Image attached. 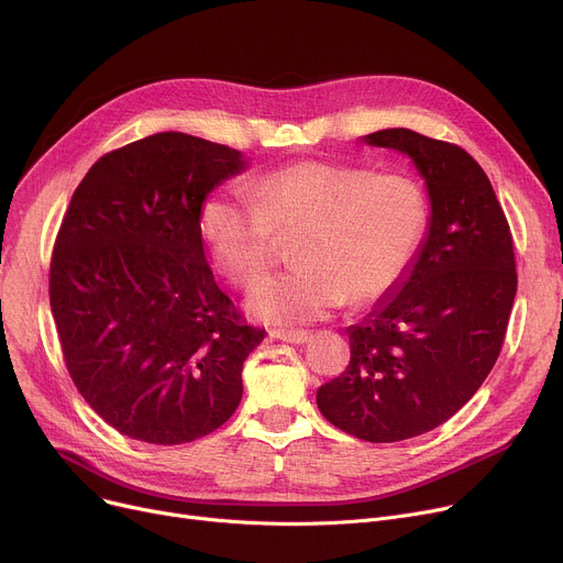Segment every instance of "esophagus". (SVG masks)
Listing matches in <instances>:
<instances>
[{"label": "esophagus", "mask_w": 563, "mask_h": 563, "mask_svg": "<svg viewBox=\"0 0 563 563\" xmlns=\"http://www.w3.org/2000/svg\"><path fill=\"white\" fill-rule=\"evenodd\" d=\"M269 336L285 341V343H294V345H305L311 339V334L302 332V330H272Z\"/></svg>", "instance_id": "obj_1"}]
</instances>
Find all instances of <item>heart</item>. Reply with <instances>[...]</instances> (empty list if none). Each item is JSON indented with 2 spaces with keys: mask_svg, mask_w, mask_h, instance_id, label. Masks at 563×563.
Returning a JSON list of instances; mask_svg holds the SVG:
<instances>
[{
  "mask_svg": "<svg viewBox=\"0 0 563 563\" xmlns=\"http://www.w3.org/2000/svg\"><path fill=\"white\" fill-rule=\"evenodd\" d=\"M430 220L419 180L361 165L300 159L263 174L252 196L211 194L200 229L213 265L235 287L254 285L280 238H296L291 272L261 280L250 311L276 325L323 318L387 296L412 267Z\"/></svg>",
  "mask_w": 563,
  "mask_h": 563,
  "instance_id": "b5f03b06",
  "label": "heart"
}]
</instances>
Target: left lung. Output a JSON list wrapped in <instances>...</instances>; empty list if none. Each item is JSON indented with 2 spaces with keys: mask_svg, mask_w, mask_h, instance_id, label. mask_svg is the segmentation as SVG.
Segmentation results:
<instances>
[{
  "mask_svg": "<svg viewBox=\"0 0 563 563\" xmlns=\"http://www.w3.org/2000/svg\"><path fill=\"white\" fill-rule=\"evenodd\" d=\"M367 144L408 153L426 178L430 233L400 289L350 328V365L318 387L339 430L372 443L419 437L456 415L504 347L517 294L512 233L495 189L459 144L383 129Z\"/></svg>",
  "mask_w": 563,
  "mask_h": 563,
  "instance_id": "1",
  "label": "left lung"
}]
</instances>
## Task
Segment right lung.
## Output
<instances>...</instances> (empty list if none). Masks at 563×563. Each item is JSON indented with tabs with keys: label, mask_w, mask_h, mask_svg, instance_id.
I'll list each match as a JSON object with an SVG mask.
<instances>
[{
	"label": "right lung",
	"mask_w": 563,
	"mask_h": 563,
	"mask_svg": "<svg viewBox=\"0 0 563 563\" xmlns=\"http://www.w3.org/2000/svg\"><path fill=\"white\" fill-rule=\"evenodd\" d=\"M245 169L240 151L167 131L104 153L62 218L48 296L66 369L87 404L135 441L218 430L265 339L216 285L200 209Z\"/></svg>",
	"instance_id": "right-lung-1"
}]
</instances>
